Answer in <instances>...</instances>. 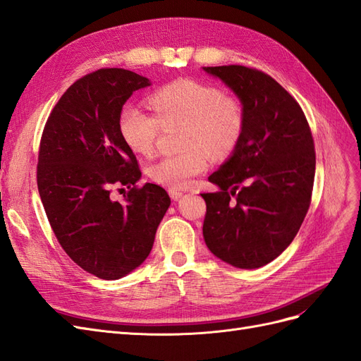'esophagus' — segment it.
Instances as JSON below:
<instances>
[{
    "instance_id": "1",
    "label": "esophagus",
    "mask_w": 361,
    "mask_h": 361,
    "mask_svg": "<svg viewBox=\"0 0 361 361\" xmlns=\"http://www.w3.org/2000/svg\"><path fill=\"white\" fill-rule=\"evenodd\" d=\"M169 195H171V198L172 200H180L181 198V195H183V192L181 190H178V189H169Z\"/></svg>"
}]
</instances>
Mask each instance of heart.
Here are the masks:
<instances>
[{"mask_svg": "<svg viewBox=\"0 0 361 361\" xmlns=\"http://www.w3.org/2000/svg\"><path fill=\"white\" fill-rule=\"evenodd\" d=\"M154 116L123 106L118 130L123 143L139 156H151L160 131L181 130V148L148 168L149 178L171 189H183L207 171L210 156L221 160L240 145L246 115L242 99L221 87L192 78H178L148 97Z\"/></svg>", "mask_w": 361, "mask_h": 361, "instance_id": "1", "label": "heart"}]
</instances>
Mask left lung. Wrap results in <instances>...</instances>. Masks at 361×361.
<instances>
[{
    "instance_id": "left-lung-1",
    "label": "left lung",
    "mask_w": 361,
    "mask_h": 361,
    "mask_svg": "<svg viewBox=\"0 0 361 361\" xmlns=\"http://www.w3.org/2000/svg\"><path fill=\"white\" fill-rule=\"evenodd\" d=\"M238 95L246 126L240 145L209 180L202 234L231 266L255 269L292 243L312 202L316 152L298 101L271 75L240 65L205 66Z\"/></svg>"
}]
</instances>
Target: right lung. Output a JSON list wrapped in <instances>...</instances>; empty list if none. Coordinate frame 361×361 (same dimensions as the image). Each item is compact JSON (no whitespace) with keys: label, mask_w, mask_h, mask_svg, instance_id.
<instances>
[{"label":"right lung","mask_w":361,"mask_h":361,"mask_svg":"<svg viewBox=\"0 0 361 361\" xmlns=\"http://www.w3.org/2000/svg\"><path fill=\"white\" fill-rule=\"evenodd\" d=\"M149 80L122 68L78 78L60 97L44 127L37 189L61 248L81 269L118 280L145 262L171 198L163 188L139 186L137 159L118 118L122 106ZM127 187L124 201L112 190Z\"/></svg>","instance_id":"1"}]
</instances>
